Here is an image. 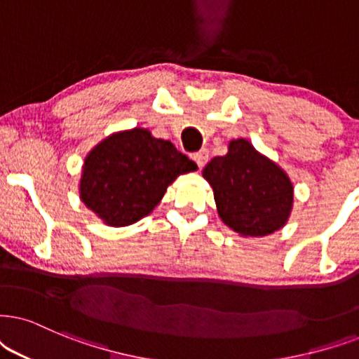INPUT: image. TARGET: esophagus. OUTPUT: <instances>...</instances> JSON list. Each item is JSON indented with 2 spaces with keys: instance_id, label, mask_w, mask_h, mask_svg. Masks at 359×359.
Instances as JSON below:
<instances>
[{
  "instance_id": "1",
  "label": "esophagus",
  "mask_w": 359,
  "mask_h": 359,
  "mask_svg": "<svg viewBox=\"0 0 359 359\" xmlns=\"http://www.w3.org/2000/svg\"><path fill=\"white\" fill-rule=\"evenodd\" d=\"M192 158L195 161V164H197L202 169V167L205 165L207 161H208V151H207V149H202V151L192 154Z\"/></svg>"
}]
</instances>
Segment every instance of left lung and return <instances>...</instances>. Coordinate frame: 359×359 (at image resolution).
Masks as SVG:
<instances>
[{
  "label": "left lung",
  "instance_id": "obj_1",
  "mask_svg": "<svg viewBox=\"0 0 359 359\" xmlns=\"http://www.w3.org/2000/svg\"><path fill=\"white\" fill-rule=\"evenodd\" d=\"M203 177L212 185L220 219L243 237H265L287 224L293 185L248 140H232L226 156L205 165Z\"/></svg>",
  "mask_w": 359,
  "mask_h": 359
}]
</instances>
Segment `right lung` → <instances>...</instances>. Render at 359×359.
I'll list each match as a JSON object with an SVG mask.
<instances>
[{
    "instance_id": "obj_1",
    "label": "right lung",
    "mask_w": 359,
    "mask_h": 359,
    "mask_svg": "<svg viewBox=\"0 0 359 359\" xmlns=\"http://www.w3.org/2000/svg\"><path fill=\"white\" fill-rule=\"evenodd\" d=\"M195 169L169 140L135 127L109 135L88 154L81 201L104 224L126 226L149 215L177 177Z\"/></svg>"
}]
</instances>
